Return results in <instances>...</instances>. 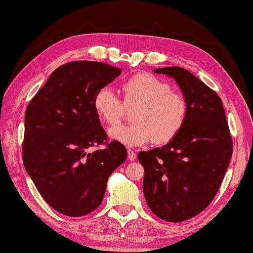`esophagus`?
Returning a JSON list of instances; mask_svg holds the SVG:
<instances>
[{
	"label": "esophagus",
	"mask_w": 253,
	"mask_h": 253,
	"mask_svg": "<svg viewBox=\"0 0 253 253\" xmlns=\"http://www.w3.org/2000/svg\"><path fill=\"white\" fill-rule=\"evenodd\" d=\"M127 154H128V159H129V160L133 161V160L137 159V154H135L134 151H132L131 148H129V150L127 151Z\"/></svg>",
	"instance_id": "1"
}]
</instances>
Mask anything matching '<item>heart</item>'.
Here are the masks:
<instances>
[{
	"mask_svg": "<svg viewBox=\"0 0 253 253\" xmlns=\"http://www.w3.org/2000/svg\"><path fill=\"white\" fill-rule=\"evenodd\" d=\"M123 101L111 86L97 90L93 106L97 115L114 125L125 114L126 108L136 107L131 125H116L109 129L110 138L129 147L154 141L166 143L185 124L188 106L183 95L171 92L167 82L152 75L138 74L122 85Z\"/></svg>",
	"mask_w": 253,
	"mask_h": 253,
	"instance_id": "heart-1",
	"label": "heart"
}]
</instances>
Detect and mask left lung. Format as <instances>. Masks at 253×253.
Returning <instances> with one entry per match:
<instances>
[{
	"mask_svg": "<svg viewBox=\"0 0 253 253\" xmlns=\"http://www.w3.org/2000/svg\"><path fill=\"white\" fill-rule=\"evenodd\" d=\"M154 73L176 81L188 113L169 143L138 154L144 168L143 192L155 215L180 222L197 216L215 198L232 157V138L215 90L177 66Z\"/></svg>",
	"mask_w": 253,
	"mask_h": 253,
	"instance_id": "left-lung-1",
	"label": "left lung"
}]
</instances>
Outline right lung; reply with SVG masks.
<instances>
[{
    "mask_svg": "<svg viewBox=\"0 0 253 253\" xmlns=\"http://www.w3.org/2000/svg\"><path fill=\"white\" fill-rule=\"evenodd\" d=\"M121 68L92 61L64 64L50 75L25 111L22 160L44 201L63 215L95 211L111 173L127 158L125 146L108 143L93 100ZM107 146L92 153L89 147Z\"/></svg>",
    "mask_w": 253,
    "mask_h": 253,
    "instance_id": "add662e5",
    "label": "right lung"
}]
</instances>
